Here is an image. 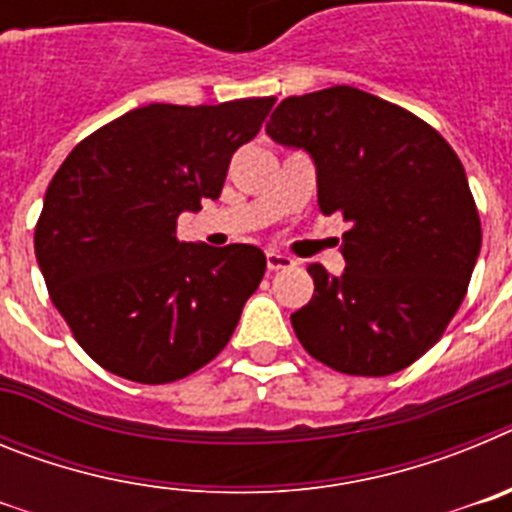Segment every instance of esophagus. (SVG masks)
Listing matches in <instances>:
<instances>
[{
  "instance_id": "esophagus-1",
  "label": "esophagus",
  "mask_w": 512,
  "mask_h": 512,
  "mask_svg": "<svg viewBox=\"0 0 512 512\" xmlns=\"http://www.w3.org/2000/svg\"><path fill=\"white\" fill-rule=\"evenodd\" d=\"M266 266H269V271L292 269V266H295V259H289V256H284V253L279 251H266Z\"/></svg>"
}]
</instances>
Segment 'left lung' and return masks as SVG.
<instances>
[{"label":"left lung","mask_w":512,"mask_h":512,"mask_svg":"<svg viewBox=\"0 0 512 512\" xmlns=\"http://www.w3.org/2000/svg\"><path fill=\"white\" fill-rule=\"evenodd\" d=\"M266 133L310 153L320 212L351 223L341 277L307 266L315 292L292 312L305 351L356 377L418 361L459 310L482 246L454 148L413 112L354 87L287 97Z\"/></svg>","instance_id":"left-lung-1"}]
</instances>
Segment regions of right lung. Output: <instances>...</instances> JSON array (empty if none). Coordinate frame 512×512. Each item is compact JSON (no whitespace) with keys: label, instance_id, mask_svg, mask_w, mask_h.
<instances>
[{"label":"right lung","instance_id":"1","mask_svg":"<svg viewBox=\"0 0 512 512\" xmlns=\"http://www.w3.org/2000/svg\"><path fill=\"white\" fill-rule=\"evenodd\" d=\"M277 97L148 104L76 143L45 192L35 256L53 305L102 369L169 384L210 364L266 271L261 248L176 238L217 200Z\"/></svg>","mask_w":512,"mask_h":512}]
</instances>
